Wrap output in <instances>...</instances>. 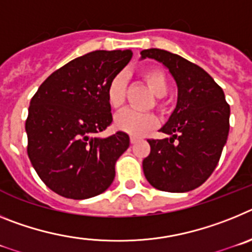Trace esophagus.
<instances>
[{
    "mask_svg": "<svg viewBox=\"0 0 252 252\" xmlns=\"http://www.w3.org/2000/svg\"><path fill=\"white\" fill-rule=\"evenodd\" d=\"M130 141H131V144H135V142L139 141V137H136V136H131V137H130Z\"/></svg>",
    "mask_w": 252,
    "mask_h": 252,
    "instance_id": "obj_1",
    "label": "esophagus"
}]
</instances>
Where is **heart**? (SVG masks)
Here are the masks:
<instances>
[{
	"label": "heart",
	"mask_w": 252,
	"mask_h": 252,
	"mask_svg": "<svg viewBox=\"0 0 252 252\" xmlns=\"http://www.w3.org/2000/svg\"><path fill=\"white\" fill-rule=\"evenodd\" d=\"M142 79L145 81L151 92L158 97H161L168 91V78L165 73L159 68H148L142 70ZM126 95V81L124 74H116L107 86V102L113 110L121 108ZM159 107H162L161 102H157ZM115 125L119 130L130 135L140 136L150 131L158 125L157 116L150 112H139L135 110H124L116 115Z\"/></svg>",
	"instance_id": "obj_1"
}]
</instances>
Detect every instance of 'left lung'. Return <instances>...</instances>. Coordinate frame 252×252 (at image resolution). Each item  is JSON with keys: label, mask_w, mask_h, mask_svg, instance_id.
I'll return each mask as SVG.
<instances>
[{"label": "left lung", "mask_w": 252, "mask_h": 252, "mask_svg": "<svg viewBox=\"0 0 252 252\" xmlns=\"http://www.w3.org/2000/svg\"><path fill=\"white\" fill-rule=\"evenodd\" d=\"M141 58L162 63L178 86V103L161 132L149 139L150 154L142 160L154 188L183 193L206 182L217 166L230 131V104L222 88L197 64L161 49L142 50Z\"/></svg>", "instance_id": "1"}]
</instances>
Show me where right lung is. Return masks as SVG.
Here are the masks:
<instances>
[{
  "label": "right lung",
  "instance_id": "right-lung-1",
  "mask_svg": "<svg viewBox=\"0 0 252 252\" xmlns=\"http://www.w3.org/2000/svg\"><path fill=\"white\" fill-rule=\"evenodd\" d=\"M132 51L95 50L51 73L31 98L25 128L28 155L45 186L62 197L87 199L115 179L116 161L130 145L127 133H97L112 122L106 90Z\"/></svg>",
  "mask_w": 252,
  "mask_h": 252
}]
</instances>
